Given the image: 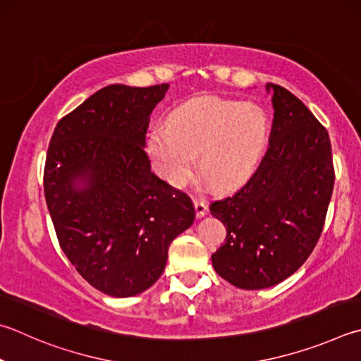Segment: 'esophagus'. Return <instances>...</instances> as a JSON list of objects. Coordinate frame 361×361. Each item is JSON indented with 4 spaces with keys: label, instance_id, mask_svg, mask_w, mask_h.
<instances>
[{
    "label": "esophagus",
    "instance_id": "1",
    "mask_svg": "<svg viewBox=\"0 0 361 361\" xmlns=\"http://www.w3.org/2000/svg\"><path fill=\"white\" fill-rule=\"evenodd\" d=\"M194 208H195V214H197V218H203V216L207 214V203L200 200V199H194Z\"/></svg>",
    "mask_w": 361,
    "mask_h": 361
}]
</instances>
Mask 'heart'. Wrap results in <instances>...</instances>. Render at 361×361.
Segmentation results:
<instances>
[{
  "label": "heart",
  "instance_id": "obj_1",
  "mask_svg": "<svg viewBox=\"0 0 361 361\" xmlns=\"http://www.w3.org/2000/svg\"><path fill=\"white\" fill-rule=\"evenodd\" d=\"M267 135V115L259 106L202 96L175 107L167 126L149 133L147 149L169 185H185L197 156L200 172L214 188L232 189L257 167Z\"/></svg>",
  "mask_w": 361,
  "mask_h": 361
}]
</instances>
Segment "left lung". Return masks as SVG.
<instances>
[{"mask_svg":"<svg viewBox=\"0 0 361 361\" xmlns=\"http://www.w3.org/2000/svg\"><path fill=\"white\" fill-rule=\"evenodd\" d=\"M267 91L274 109L267 154L245 186L209 205L227 227L213 268L246 290L276 286L305 264L335 185L326 129L289 90L267 83Z\"/></svg>","mask_w":361,"mask_h":361,"instance_id":"8db88e82","label":"left lung"}]
</instances>
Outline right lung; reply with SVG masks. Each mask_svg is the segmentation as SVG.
Listing matches in <instances>:
<instances>
[{
    "label": "right lung",
    "instance_id": "add662e5",
    "mask_svg": "<svg viewBox=\"0 0 361 361\" xmlns=\"http://www.w3.org/2000/svg\"><path fill=\"white\" fill-rule=\"evenodd\" d=\"M167 90L109 85L61 118L50 140L44 192L58 241L110 297L149 289L195 218L191 199L158 178L145 153L149 115Z\"/></svg>",
    "mask_w": 361,
    "mask_h": 361
}]
</instances>
